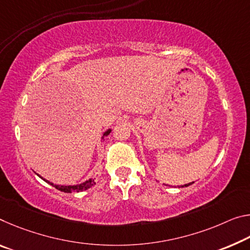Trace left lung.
Returning a JSON list of instances; mask_svg holds the SVG:
<instances>
[{
	"instance_id": "left-lung-1",
	"label": "left lung",
	"mask_w": 250,
	"mask_h": 250,
	"mask_svg": "<svg viewBox=\"0 0 250 250\" xmlns=\"http://www.w3.org/2000/svg\"><path fill=\"white\" fill-rule=\"evenodd\" d=\"M191 184H193V182H189V184H186V185H184V186H181V188H184V187H188V186H190Z\"/></svg>"
}]
</instances>
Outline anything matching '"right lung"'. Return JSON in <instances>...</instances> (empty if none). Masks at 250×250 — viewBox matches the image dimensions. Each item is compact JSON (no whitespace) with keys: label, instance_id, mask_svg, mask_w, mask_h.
Instances as JSON below:
<instances>
[{"label":"right lung","instance_id":"1","mask_svg":"<svg viewBox=\"0 0 250 250\" xmlns=\"http://www.w3.org/2000/svg\"><path fill=\"white\" fill-rule=\"evenodd\" d=\"M111 132V129H108L106 131L104 132V134H102L101 139H104L105 137L109 136V133ZM38 175V173H37ZM41 179L44 180L45 182H47V184H50L51 186H53V187L57 188L58 190H60V191H63V192H68V193H71V192H80V191H83V190H86L92 187L93 185H96V181H94V179H92V178H90V179L85 180L84 182H82V184H79V185H74V186H60V185H54L53 182H50L49 180L44 179V178L41 177L40 175H38Z\"/></svg>","mask_w":250,"mask_h":250}]
</instances>
